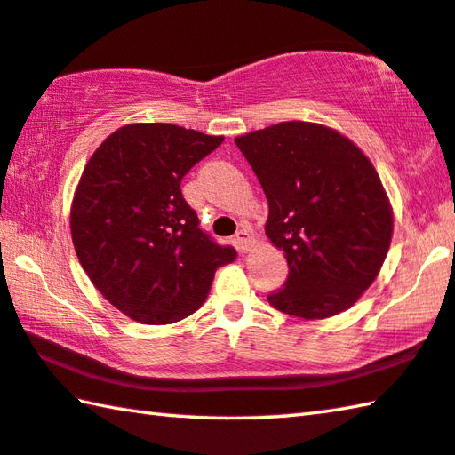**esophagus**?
Wrapping results in <instances>:
<instances>
[{
  "label": "esophagus",
  "mask_w": 455,
  "mask_h": 455,
  "mask_svg": "<svg viewBox=\"0 0 455 455\" xmlns=\"http://www.w3.org/2000/svg\"><path fill=\"white\" fill-rule=\"evenodd\" d=\"M235 243H236V246H238V251H243V252L251 251V246L254 244V238H252V235H251V230H249V228L236 230Z\"/></svg>",
  "instance_id": "obj_1"
}]
</instances>
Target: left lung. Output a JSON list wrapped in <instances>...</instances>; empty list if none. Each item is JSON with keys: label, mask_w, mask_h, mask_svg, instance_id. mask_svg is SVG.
Here are the masks:
<instances>
[{"label": "left lung", "mask_w": 455, "mask_h": 455, "mask_svg": "<svg viewBox=\"0 0 455 455\" xmlns=\"http://www.w3.org/2000/svg\"><path fill=\"white\" fill-rule=\"evenodd\" d=\"M235 143L267 195V236L288 262L270 307L304 320L350 308L376 280L392 241V206L374 164L318 123L284 121Z\"/></svg>", "instance_id": "8db88e82"}]
</instances>
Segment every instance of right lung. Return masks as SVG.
Listing matches in <instances>:
<instances>
[{"label":"right lung","mask_w":455,"mask_h":455,"mask_svg":"<svg viewBox=\"0 0 455 455\" xmlns=\"http://www.w3.org/2000/svg\"><path fill=\"white\" fill-rule=\"evenodd\" d=\"M225 137L131 123L99 145L71 204V238L91 283L141 324L201 308L214 272L236 259L199 228L180 180Z\"/></svg>","instance_id":"add662e5"}]
</instances>
